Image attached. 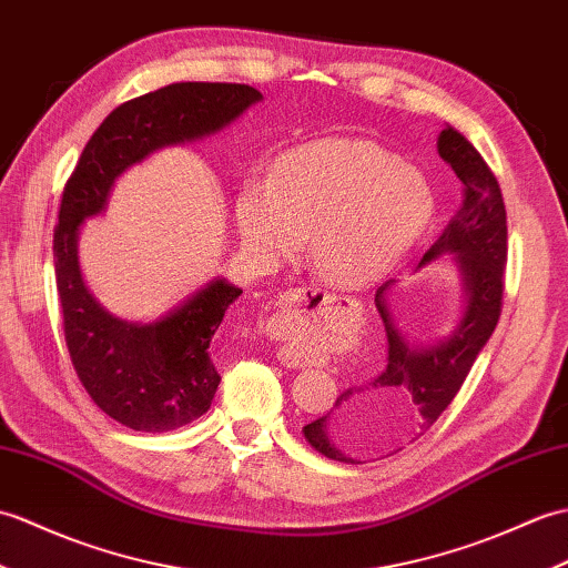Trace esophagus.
I'll return each mask as SVG.
<instances>
[{
	"label": "esophagus",
	"mask_w": 568,
	"mask_h": 568,
	"mask_svg": "<svg viewBox=\"0 0 568 568\" xmlns=\"http://www.w3.org/2000/svg\"><path fill=\"white\" fill-rule=\"evenodd\" d=\"M328 305V297L322 290L314 287H295L287 290L275 302V312L271 314L268 328L273 336L287 338L295 332H300V326H305L310 314H320Z\"/></svg>",
	"instance_id": "34e87169"
}]
</instances>
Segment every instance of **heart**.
<instances>
[{"instance_id": "obj_1", "label": "heart", "mask_w": 568, "mask_h": 568, "mask_svg": "<svg viewBox=\"0 0 568 568\" xmlns=\"http://www.w3.org/2000/svg\"><path fill=\"white\" fill-rule=\"evenodd\" d=\"M435 210L428 179L371 140L328 138L281 154L234 201L236 230L261 256L305 244L314 271L336 285H365L412 252Z\"/></svg>"}]
</instances>
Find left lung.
Returning a JSON list of instances; mask_svg holds the SVG:
<instances>
[{
	"label": "left lung",
	"instance_id": "8db88e82",
	"mask_svg": "<svg viewBox=\"0 0 568 568\" xmlns=\"http://www.w3.org/2000/svg\"><path fill=\"white\" fill-rule=\"evenodd\" d=\"M438 154L465 183V193L457 215L418 268L440 256H455L465 285L463 320L450 336L414 346L387 310L385 295L394 281L377 290L375 305L387 332L385 371L341 392L332 412L302 428L305 440L328 459L363 465L418 440L457 397L498 324L508 258L504 195L494 171L455 128L447 125L438 135Z\"/></svg>",
	"mask_w": 568,
	"mask_h": 568
}]
</instances>
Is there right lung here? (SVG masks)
Masks as SVG:
<instances>
[{
  "instance_id": "obj_1",
  "label": "right lung",
  "mask_w": 568,
  "mask_h": 568,
  "mask_svg": "<svg viewBox=\"0 0 568 568\" xmlns=\"http://www.w3.org/2000/svg\"><path fill=\"white\" fill-rule=\"evenodd\" d=\"M261 99L248 84L179 82L125 101L97 128L64 186L52 236L64 341L89 397L133 430H176L207 412L220 385L210 344L242 290L215 278L156 322L121 320L84 285L79 230L103 213L123 171L162 148L220 133Z\"/></svg>"
}]
</instances>
